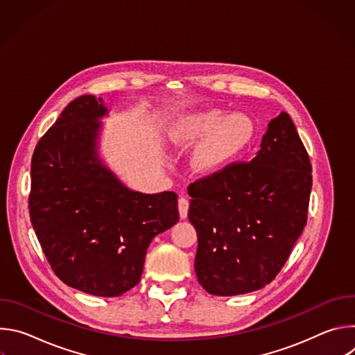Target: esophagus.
Instances as JSON below:
<instances>
[{"instance_id":"obj_1","label":"esophagus","mask_w":355,"mask_h":355,"mask_svg":"<svg viewBox=\"0 0 355 355\" xmlns=\"http://www.w3.org/2000/svg\"><path fill=\"white\" fill-rule=\"evenodd\" d=\"M188 208H189V200L185 196H181L178 199V211H180V218L185 219L188 216Z\"/></svg>"}]
</instances>
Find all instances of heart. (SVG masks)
Returning <instances> with one entry per match:
<instances>
[{
    "instance_id": "b5f03b06",
    "label": "heart",
    "mask_w": 355,
    "mask_h": 355,
    "mask_svg": "<svg viewBox=\"0 0 355 355\" xmlns=\"http://www.w3.org/2000/svg\"><path fill=\"white\" fill-rule=\"evenodd\" d=\"M254 126L243 114L225 116L219 110H208L178 119L170 139L178 146H189L205 137L193 153L198 171L214 173L233 162L250 144Z\"/></svg>"
}]
</instances>
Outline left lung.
Returning <instances> with one entry per match:
<instances>
[{
	"label": "left lung",
	"mask_w": 355,
	"mask_h": 355,
	"mask_svg": "<svg viewBox=\"0 0 355 355\" xmlns=\"http://www.w3.org/2000/svg\"><path fill=\"white\" fill-rule=\"evenodd\" d=\"M312 164L286 112L268 123L251 162H233L188 187L204 289L233 296L268 285L306 226Z\"/></svg>",
	"instance_id": "obj_1"
}]
</instances>
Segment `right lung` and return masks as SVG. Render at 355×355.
I'll use <instances>...</instances> for the list:
<instances>
[{
  "mask_svg": "<svg viewBox=\"0 0 355 355\" xmlns=\"http://www.w3.org/2000/svg\"><path fill=\"white\" fill-rule=\"evenodd\" d=\"M103 99L81 95L37 141L29 215L53 272L69 286L121 296L139 284L146 251L180 219L177 193L123 187L95 156Z\"/></svg>",
  "mask_w": 355,
  "mask_h": 355,
  "instance_id": "add662e5",
  "label": "right lung"
}]
</instances>
